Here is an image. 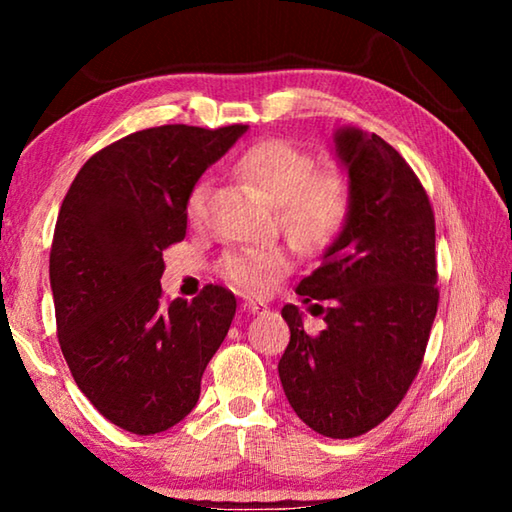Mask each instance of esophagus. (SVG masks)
<instances>
[{"label": "esophagus", "mask_w": 512, "mask_h": 512, "mask_svg": "<svg viewBox=\"0 0 512 512\" xmlns=\"http://www.w3.org/2000/svg\"><path fill=\"white\" fill-rule=\"evenodd\" d=\"M241 309L244 311H248V314H264V311L268 309L264 302H253V300H248V302H244V305H241Z\"/></svg>", "instance_id": "obj_1"}]
</instances>
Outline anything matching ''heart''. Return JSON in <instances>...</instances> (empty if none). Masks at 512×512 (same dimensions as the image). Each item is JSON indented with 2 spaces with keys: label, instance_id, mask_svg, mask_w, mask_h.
Wrapping results in <instances>:
<instances>
[{
  "label": "heart",
  "instance_id": "obj_1",
  "mask_svg": "<svg viewBox=\"0 0 512 512\" xmlns=\"http://www.w3.org/2000/svg\"><path fill=\"white\" fill-rule=\"evenodd\" d=\"M232 171L275 201L277 221L307 250H325L341 237L352 212V185L336 169H316L314 158L287 140H264L241 155ZM210 185L198 180L187 196L194 223L205 219ZM289 268L282 246L239 248L221 259V275L244 293H262Z\"/></svg>",
  "mask_w": 512,
  "mask_h": 512
}]
</instances>
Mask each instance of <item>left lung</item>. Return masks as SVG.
<instances>
[{
    "instance_id": "1",
    "label": "left lung",
    "mask_w": 512,
    "mask_h": 512,
    "mask_svg": "<svg viewBox=\"0 0 512 512\" xmlns=\"http://www.w3.org/2000/svg\"><path fill=\"white\" fill-rule=\"evenodd\" d=\"M334 149L352 185V212L296 293L325 329L305 332L296 305L277 370L298 418L327 438H357L404 400L438 311L436 219L420 178L391 144L339 128ZM326 307H322V302Z\"/></svg>"
}]
</instances>
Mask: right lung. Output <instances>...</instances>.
<instances>
[{"label":"right lung","instance_id":"add662e5","mask_svg":"<svg viewBox=\"0 0 512 512\" xmlns=\"http://www.w3.org/2000/svg\"><path fill=\"white\" fill-rule=\"evenodd\" d=\"M244 124H167L92 155L60 205L49 280L69 372L103 418L151 436L194 409L205 366L237 311L207 284L187 302L162 298V250L185 239L187 196Z\"/></svg>","mask_w":512,"mask_h":512}]
</instances>
